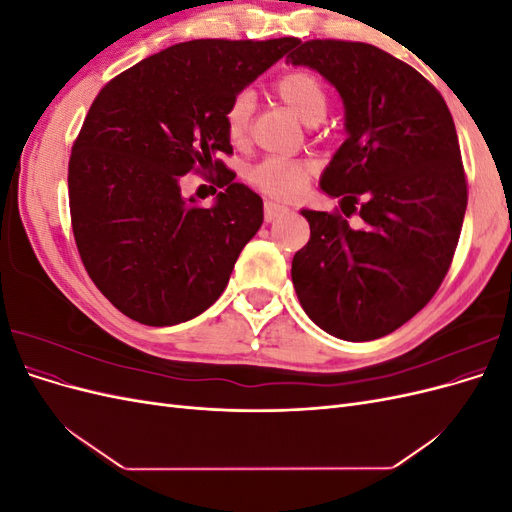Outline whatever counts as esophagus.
<instances>
[{"label":"esophagus","mask_w":512,"mask_h":512,"mask_svg":"<svg viewBox=\"0 0 512 512\" xmlns=\"http://www.w3.org/2000/svg\"><path fill=\"white\" fill-rule=\"evenodd\" d=\"M286 213H288V207H284L280 203H273V200H267V203H265V222L267 224L284 218Z\"/></svg>","instance_id":"esophagus-1"}]
</instances>
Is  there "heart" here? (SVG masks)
Masks as SVG:
<instances>
[{
  "label": "heart",
  "mask_w": 512,
  "mask_h": 512,
  "mask_svg": "<svg viewBox=\"0 0 512 512\" xmlns=\"http://www.w3.org/2000/svg\"><path fill=\"white\" fill-rule=\"evenodd\" d=\"M273 94L288 111L299 117L307 126H316L329 111V91L318 74L309 70H290L273 83ZM254 96L250 91H239L232 98L224 115L226 136L232 145H245L252 130ZM314 162L290 160V158H267L250 168L247 181L256 190L269 196L290 198L297 196L307 181L314 175Z\"/></svg>",
  "instance_id": "b5f03b06"
}]
</instances>
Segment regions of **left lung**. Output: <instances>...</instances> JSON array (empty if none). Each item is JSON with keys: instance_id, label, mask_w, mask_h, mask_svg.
Returning <instances> with one entry per match:
<instances>
[{"instance_id": "8db88e82", "label": "left lung", "mask_w": 512, "mask_h": 512, "mask_svg": "<svg viewBox=\"0 0 512 512\" xmlns=\"http://www.w3.org/2000/svg\"><path fill=\"white\" fill-rule=\"evenodd\" d=\"M286 61L320 72L344 100L348 138L320 188L342 213L303 209L309 241L292 258L305 314L346 342L393 333L451 267L468 183L451 111L423 74L365 42H297Z\"/></svg>"}]
</instances>
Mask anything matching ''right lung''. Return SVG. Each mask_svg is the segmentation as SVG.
Returning a JSON list of instances; mask_svg holds the SVG:
<instances>
[{
    "label": "right lung",
    "mask_w": 512,
    "mask_h": 512,
    "mask_svg": "<svg viewBox=\"0 0 512 512\" xmlns=\"http://www.w3.org/2000/svg\"><path fill=\"white\" fill-rule=\"evenodd\" d=\"M297 38L192 40L108 81L68 164L70 218L91 280L121 314L170 327L203 314L262 224V198L218 160L226 108ZM219 173L211 210L183 199V174Z\"/></svg>",
    "instance_id": "right-lung-1"
}]
</instances>
